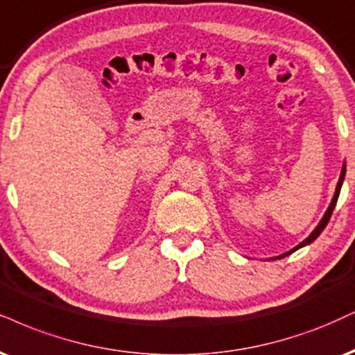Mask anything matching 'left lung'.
Listing matches in <instances>:
<instances>
[{
	"label": "left lung",
	"instance_id": "8db88e82",
	"mask_svg": "<svg viewBox=\"0 0 355 355\" xmlns=\"http://www.w3.org/2000/svg\"><path fill=\"white\" fill-rule=\"evenodd\" d=\"M344 177H345V164L343 165V172H340L339 182H337V187H336V193H334V196H332V202H331V205H329V208H327V210H326V213H324L322 220L319 221V225L315 226V228H314V232L311 233L309 236H307L304 241H301L300 245H297L296 248H293L291 251H288V253H284V254H281V256H276V258H272V259H281V258H284V256H288V254L294 253V251H296V250H300V248H302V246H306V245H311V243H313V241L315 240V238H318L319 234L322 233V230L326 228V225L329 223V220H331V215H332V211H334V207H336V203H337V198H339V193H340V187H343Z\"/></svg>",
	"mask_w": 355,
	"mask_h": 355
}]
</instances>
